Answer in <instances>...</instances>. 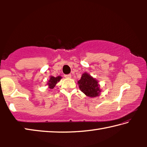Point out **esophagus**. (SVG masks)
Instances as JSON below:
<instances>
[{"instance_id": "1", "label": "esophagus", "mask_w": 147, "mask_h": 147, "mask_svg": "<svg viewBox=\"0 0 147 147\" xmlns=\"http://www.w3.org/2000/svg\"><path fill=\"white\" fill-rule=\"evenodd\" d=\"M64 76L65 77V78H71V74H65V75H64Z\"/></svg>"}]
</instances>
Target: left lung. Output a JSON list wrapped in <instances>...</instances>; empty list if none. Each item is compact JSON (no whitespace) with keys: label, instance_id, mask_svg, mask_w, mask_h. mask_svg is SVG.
I'll return each instance as SVG.
<instances>
[{"label":"left lung","instance_id":"8db88e82","mask_svg":"<svg viewBox=\"0 0 147 147\" xmlns=\"http://www.w3.org/2000/svg\"><path fill=\"white\" fill-rule=\"evenodd\" d=\"M79 88L81 91L89 97H96L101 92L97 80L94 79L87 73H84L78 81Z\"/></svg>","mask_w":147,"mask_h":147}]
</instances>
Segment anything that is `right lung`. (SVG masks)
<instances>
[{"label":"right lung","instance_id":"add662e5","mask_svg":"<svg viewBox=\"0 0 147 147\" xmlns=\"http://www.w3.org/2000/svg\"><path fill=\"white\" fill-rule=\"evenodd\" d=\"M61 78V76H58L57 77H54L53 76H50V79L48 82V83H47V84H48L49 86V88L51 89H53L54 87L56 86V84L60 81Z\"/></svg>","mask_w":147,"mask_h":147}]
</instances>
